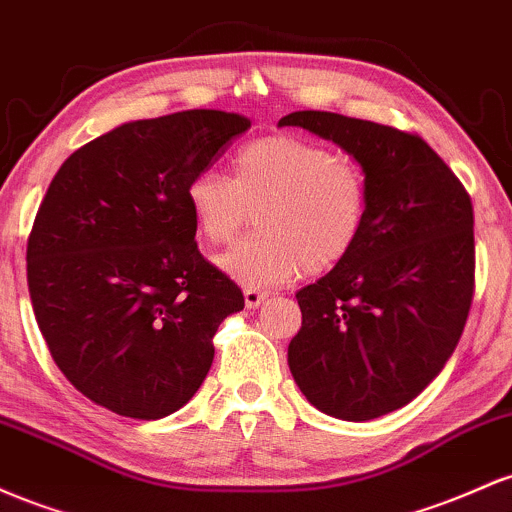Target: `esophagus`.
<instances>
[{"label":"esophagus","mask_w":512,"mask_h":512,"mask_svg":"<svg viewBox=\"0 0 512 512\" xmlns=\"http://www.w3.org/2000/svg\"><path fill=\"white\" fill-rule=\"evenodd\" d=\"M263 300H268V292L258 290V287H246L244 290V302L249 309H256Z\"/></svg>","instance_id":"obj_1"}]
</instances>
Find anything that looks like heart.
<instances>
[{"mask_svg": "<svg viewBox=\"0 0 512 512\" xmlns=\"http://www.w3.org/2000/svg\"><path fill=\"white\" fill-rule=\"evenodd\" d=\"M198 234L232 244L256 212V237L220 258L241 285H283L307 271L329 273L353 254L370 212L363 166L329 145L278 132L234 152L232 179L203 171L186 186Z\"/></svg>", "mask_w": 512, "mask_h": 512, "instance_id": "heart-1", "label": "heart"}]
</instances>
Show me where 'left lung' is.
<instances>
[{"label":"left lung","instance_id":"obj_1","mask_svg":"<svg viewBox=\"0 0 512 512\" xmlns=\"http://www.w3.org/2000/svg\"><path fill=\"white\" fill-rule=\"evenodd\" d=\"M363 166L370 212L341 266L297 292L287 363L309 404L370 421L416 399L457 348L474 297V210L462 181L416 132L295 111Z\"/></svg>","mask_w":512,"mask_h":512}]
</instances>
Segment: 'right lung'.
Listing matches in <instances>:
<instances>
[{
  "instance_id": "obj_1",
  "label": "right lung",
  "mask_w": 512,
  "mask_h": 512,
  "mask_svg": "<svg viewBox=\"0 0 512 512\" xmlns=\"http://www.w3.org/2000/svg\"><path fill=\"white\" fill-rule=\"evenodd\" d=\"M249 128L205 108L135 120L50 181L28 234V292L55 365L94 404L157 421L203 384L217 326L244 295L198 251L186 186Z\"/></svg>"
}]
</instances>
